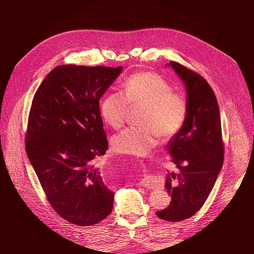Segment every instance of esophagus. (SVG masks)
I'll use <instances>...</instances> for the list:
<instances>
[{
    "label": "esophagus",
    "instance_id": "1",
    "mask_svg": "<svg viewBox=\"0 0 254 254\" xmlns=\"http://www.w3.org/2000/svg\"><path fill=\"white\" fill-rule=\"evenodd\" d=\"M141 186H144V188H147L149 190H157L161 188V182L159 180L154 177V176H147L145 177L144 179H142V181L140 182Z\"/></svg>",
    "mask_w": 254,
    "mask_h": 254
}]
</instances>
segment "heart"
Here are the masks:
<instances>
[{
	"label": "heart",
	"mask_w": 254,
	"mask_h": 254,
	"mask_svg": "<svg viewBox=\"0 0 254 254\" xmlns=\"http://www.w3.org/2000/svg\"><path fill=\"white\" fill-rule=\"evenodd\" d=\"M129 106H143L139 119L141 127H127L112 138V149L119 154L146 155L157 144L158 136L168 140L177 135L188 116L185 99L173 92L161 76L148 72L130 76L124 93H107L101 103V113L109 126L120 128Z\"/></svg>",
	"instance_id": "b5f03b06"
}]
</instances>
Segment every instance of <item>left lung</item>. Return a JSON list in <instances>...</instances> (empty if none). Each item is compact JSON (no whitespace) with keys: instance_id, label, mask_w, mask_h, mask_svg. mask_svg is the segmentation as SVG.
Segmentation results:
<instances>
[{"instance_id":"1","label":"left lung","mask_w":254,"mask_h":254,"mask_svg":"<svg viewBox=\"0 0 254 254\" xmlns=\"http://www.w3.org/2000/svg\"><path fill=\"white\" fill-rule=\"evenodd\" d=\"M167 65L185 84L188 116L167 145L180 172L168 173L165 188L172 201L156 215L176 222L194 215L206 202L222 168L224 147L219 108L211 86L201 75L176 62Z\"/></svg>"}]
</instances>
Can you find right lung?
Returning a JSON list of instances; mask_svg holds the SVG:
<instances>
[{"mask_svg":"<svg viewBox=\"0 0 254 254\" xmlns=\"http://www.w3.org/2000/svg\"><path fill=\"white\" fill-rule=\"evenodd\" d=\"M123 66L62 64L36 91L25 150L52 208L66 221L96 224L113 208L95 159L108 149L100 99Z\"/></svg>","mask_w":254,"mask_h":254,"instance_id":"right-lung-1","label":"right lung"}]
</instances>
